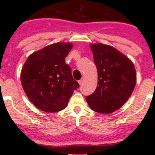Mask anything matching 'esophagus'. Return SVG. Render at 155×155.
<instances>
[{"label":"esophagus","mask_w":155,"mask_h":155,"mask_svg":"<svg viewBox=\"0 0 155 155\" xmlns=\"http://www.w3.org/2000/svg\"><path fill=\"white\" fill-rule=\"evenodd\" d=\"M84 78H82L81 79V80L78 81L79 84H83V83H84Z\"/></svg>","instance_id":"34e87169"}]
</instances>
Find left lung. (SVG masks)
Segmentation results:
<instances>
[{
    "instance_id": "left-lung-1",
    "label": "left lung",
    "mask_w": 155,
    "mask_h": 155,
    "mask_svg": "<svg viewBox=\"0 0 155 155\" xmlns=\"http://www.w3.org/2000/svg\"><path fill=\"white\" fill-rule=\"evenodd\" d=\"M91 49L98 71V85L86 100L93 111L109 114L121 108L132 94L136 70L132 61L113 46L95 43Z\"/></svg>"
}]
</instances>
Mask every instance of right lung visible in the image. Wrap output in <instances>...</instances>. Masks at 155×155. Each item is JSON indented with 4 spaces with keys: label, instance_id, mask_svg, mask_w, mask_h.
Instances as JSON below:
<instances>
[{
    "label": "right lung",
    "instance_id": "add662e5",
    "mask_svg": "<svg viewBox=\"0 0 155 155\" xmlns=\"http://www.w3.org/2000/svg\"><path fill=\"white\" fill-rule=\"evenodd\" d=\"M72 47L71 42L49 45L31 53L22 67L23 89L30 102L43 112L56 113L65 109L79 87L65 63Z\"/></svg>",
    "mask_w": 155,
    "mask_h": 155
}]
</instances>
